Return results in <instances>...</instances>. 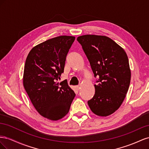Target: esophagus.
Returning a JSON list of instances; mask_svg holds the SVG:
<instances>
[{
    "mask_svg": "<svg viewBox=\"0 0 149 149\" xmlns=\"http://www.w3.org/2000/svg\"><path fill=\"white\" fill-rule=\"evenodd\" d=\"M76 89H77L78 90H79V89H80V88H81V86H80V85H78V86H76Z\"/></svg>",
    "mask_w": 149,
    "mask_h": 149,
    "instance_id": "esophagus-1",
    "label": "esophagus"
}]
</instances>
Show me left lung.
Returning a JSON list of instances; mask_svg holds the SVG:
<instances>
[{"mask_svg":"<svg viewBox=\"0 0 149 149\" xmlns=\"http://www.w3.org/2000/svg\"><path fill=\"white\" fill-rule=\"evenodd\" d=\"M90 63L98 84L88 104L94 114L106 117L118 110L123 102L131 73L127 54L106 36L85 35L77 38Z\"/></svg>","mask_w":149,"mask_h":149,"instance_id":"obj_1","label":"left lung"}]
</instances>
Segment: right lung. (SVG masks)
<instances>
[{
    "label": "right lung",
    "instance_id": "add662e5",
    "mask_svg": "<svg viewBox=\"0 0 149 149\" xmlns=\"http://www.w3.org/2000/svg\"><path fill=\"white\" fill-rule=\"evenodd\" d=\"M73 36L63 35L35 46L26 57L23 84L35 109L49 120L62 119L69 112L74 92L60 79L66 57L74 42Z\"/></svg>",
    "mask_w": 149,
    "mask_h": 149
}]
</instances>
